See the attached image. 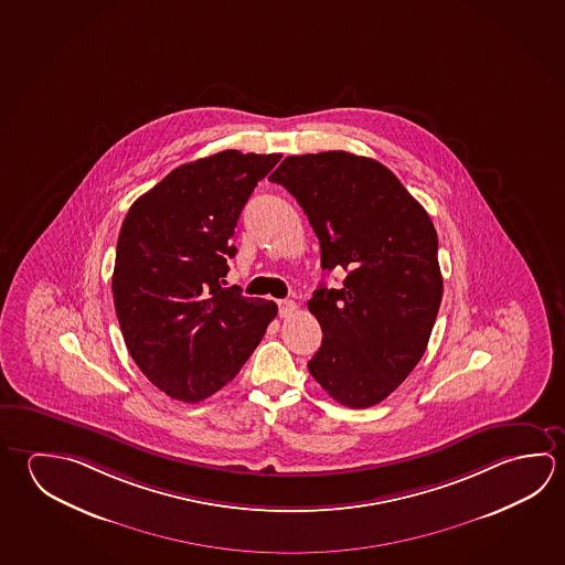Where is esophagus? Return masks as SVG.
I'll list each match as a JSON object with an SVG mask.
<instances>
[{
  "label": "esophagus",
  "instance_id": "1",
  "mask_svg": "<svg viewBox=\"0 0 565 565\" xmlns=\"http://www.w3.org/2000/svg\"><path fill=\"white\" fill-rule=\"evenodd\" d=\"M278 306L279 316L281 317H289L297 309L296 301H291V299H281V301H278Z\"/></svg>",
  "mask_w": 565,
  "mask_h": 565
}]
</instances>
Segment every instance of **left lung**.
<instances>
[{
	"label": "left lung",
	"mask_w": 565,
	"mask_h": 565,
	"mask_svg": "<svg viewBox=\"0 0 565 565\" xmlns=\"http://www.w3.org/2000/svg\"><path fill=\"white\" fill-rule=\"evenodd\" d=\"M316 230L321 268H343L307 301L323 341L307 363L351 408L391 395L425 355L443 299L433 220L381 162L345 150L287 157L269 177Z\"/></svg>",
	"instance_id": "left-lung-1"
}]
</instances>
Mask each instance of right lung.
I'll list each match as a JSON object with an SVG mask.
<instances>
[{
	"mask_svg": "<svg viewBox=\"0 0 565 565\" xmlns=\"http://www.w3.org/2000/svg\"><path fill=\"white\" fill-rule=\"evenodd\" d=\"M281 154L222 150L172 170L120 226L113 301L132 361L162 393L199 403L238 375L278 306L224 287L234 228Z\"/></svg>",
	"mask_w": 565,
	"mask_h": 565,
	"instance_id": "obj_1",
	"label": "right lung"
}]
</instances>
